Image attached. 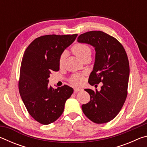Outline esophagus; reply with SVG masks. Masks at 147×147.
I'll list each match as a JSON object with an SVG mask.
<instances>
[{
    "mask_svg": "<svg viewBox=\"0 0 147 147\" xmlns=\"http://www.w3.org/2000/svg\"><path fill=\"white\" fill-rule=\"evenodd\" d=\"M82 89L81 88H74V92H78V91H81Z\"/></svg>",
    "mask_w": 147,
    "mask_h": 147,
    "instance_id": "1",
    "label": "esophagus"
}]
</instances>
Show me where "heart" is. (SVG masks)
Wrapping results in <instances>:
<instances>
[{
	"mask_svg": "<svg viewBox=\"0 0 147 147\" xmlns=\"http://www.w3.org/2000/svg\"><path fill=\"white\" fill-rule=\"evenodd\" d=\"M72 51L75 54V55L78 57V58L82 60L84 58H86L89 56H91V50L88 45L84 43H77L75 44L72 48ZM65 53H63L61 54L60 57L59 59V65L62 66L64 63L65 60ZM71 82L74 85H80L83 82L82 76L80 74H75L71 78Z\"/></svg>",
	"mask_w": 147,
	"mask_h": 147,
	"instance_id": "1",
	"label": "heart"
}]
</instances>
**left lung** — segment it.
<instances>
[{
	"instance_id": "1",
	"label": "left lung",
	"mask_w": 147,
	"mask_h": 147,
	"mask_svg": "<svg viewBox=\"0 0 147 147\" xmlns=\"http://www.w3.org/2000/svg\"><path fill=\"white\" fill-rule=\"evenodd\" d=\"M77 41L93 46L96 52L89 84L102 82L99 91L85 89L90 95V101L83 104L82 109L93 123H108L117 115L127 96L130 74L127 54L115 38L102 31L86 32L80 35Z\"/></svg>"
}]
</instances>
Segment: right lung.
I'll return each instance as SVG.
<instances>
[{
  "label": "right lung",
  "mask_w": 147,
  "mask_h": 147,
  "mask_svg": "<svg viewBox=\"0 0 147 147\" xmlns=\"http://www.w3.org/2000/svg\"><path fill=\"white\" fill-rule=\"evenodd\" d=\"M78 34L46 35L27 47L22 59L19 90L26 108L42 124L56 121L63 112L65 103L73 93L67 85L53 89L49 86L50 74L58 71L59 59Z\"/></svg>",
  "instance_id": "add662e5"
}]
</instances>
